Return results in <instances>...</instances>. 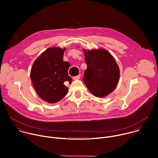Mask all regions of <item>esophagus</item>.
<instances>
[{
    "label": "esophagus",
    "mask_w": 158,
    "mask_h": 158,
    "mask_svg": "<svg viewBox=\"0 0 158 158\" xmlns=\"http://www.w3.org/2000/svg\"><path fill=\"white\" fill-rule=\"evenodd\" d=\"M81 77V75L80 74H79V75H77V76H75V77H73V80H77V79H79V78Z\"/></svg>",
    "instance_id": "obj_1"
}]
</instances>
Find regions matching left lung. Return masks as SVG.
Wrapping results in <instances>:
<instances>
[{
    "label": "left lung",
    "instance_id": "1",
    "mask_svg": "<svg viewBox=\"0 0 158 158\" xmlns=\"http://www.w3.org/2000/svg\"><path fill=\"white\" fill-rule=\"evenodd\" d=\"M84 51L87 65L83 77L85 85L96 97L109 94L116 88L120 76L115 59L106 49Z\"/></svg>",
    "mask_w": 158,
    "mask_h": 158
}]
</instances>
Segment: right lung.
Masks as SVG:
<instances>
[{"mask_svg": "<svg viewBox=\"0 0 158 158\" xmlns=\"http://www.w3.org/2000/svg\"><path fill=\"white\" fill-rule=\"evenodd\" d=\"M60 48H50L34 61L31 79L38 96L49 103H55L64 98L68 87L64 82L71 83L68 75L70 64L63 61L64 51Z\"/></svg>", "mask_w": 158, "mask_h": 158, "instance_id": "right-lung-1", "label": "right lung"}]
</instances>
